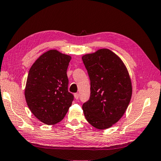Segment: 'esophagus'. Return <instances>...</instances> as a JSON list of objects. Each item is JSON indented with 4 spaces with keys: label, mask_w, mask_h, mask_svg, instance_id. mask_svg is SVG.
<instances>
[{
    "label": "esophagus",
    "mask_w": 161,
    "mask_h": 161,
    "mask_svg": "<svg viewBox=\"0 0 161 161\" xmlns=\"http://www.w3.org/2000/svg\"><path fill=\"white\" fill-rule=\"evenodd\" d=\"M75 99H77V100L79 98V93H75Z\"/></svg>",
    "instance_id": "34e87169"
}]
</instances>
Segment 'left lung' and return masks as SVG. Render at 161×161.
Returning <instances> with one entry per match:
<instances>
[{"instance_id":"1","label":"left lung","mask_w":161,"mask_h":161,"mask_svg":"<svg viewBox=\"0 0 161 161\" xmlns=\"http://www.w3.org/2000/svg\"><path fill=\"white\" fill-rule=\"evenodd\" d=\"M91 84L89 99L84 103V116L97 129L109 128L120 119L131 97L129 73L120 58L108 49L83 55Z\"/></svg>"}]
</instances>
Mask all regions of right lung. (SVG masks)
<instances>
[{
  "mask_svg": "<svg viewBox=\"0 0 161 161\" xmlns=\"http://www.w3.org/2000/svg\"><path fill=\"white\" fill-rule=\"evenodd\" d=\"M70 60L69 55L51 50L41 55L29 72L26 101L34 115L46 125L62 120L74 100L67 75Z\"/></svg>",
  "mask_w": 161,
  "mask_h": 161,
  "instance_id": "1",
  "label": "right lung"
}]
</instances>
